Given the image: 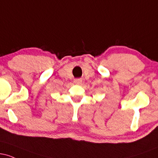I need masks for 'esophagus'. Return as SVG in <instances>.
Listing matches in <instances>:
<instances>
[{
    "label": "esophagus",
    "instance_id": "obj_1",
    "mask_svg": "<svg viewBox=\"0 0 158 158\" xmlns=\"http://www.w3.org/2000/svg\"><path fill=\"white\" fill-rule=\"evenodd\" d=\"M81 81H82V79H74V82H75L77 85H80L81 83Z\"/></svg>",
    "mask_w": 158,
    "mask_h": 158
}]
</instances>
